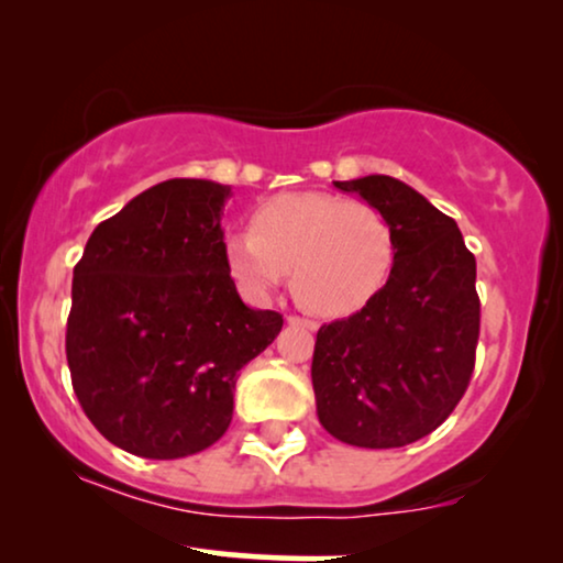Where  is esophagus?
I'll use <instances>...</instances> for the list:
<instances>
[{
	"label": "esophagus",
	"mask_w": 563,
	"mask_h": 563,
	"mask_svg": "<svg viewBox=\"0 0 563 563\" xmlns=\"http://www.w3.org/2000/svg\"><path fill=\"white\" fill-rule=\"evenodd\" d=\"M287 322H289V325H302V328H307V330H318V322L305 320V318H297V314H289Z\"/></svg>",
	"instance_id": "obj_1"
}]
</instances>
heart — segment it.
Listing matches in <instances>:
<instances>
[{
	"label": "heart",
	"mask_w": 563,
	"mask_h": 563,
	"mask_svg": "<svg viewBox=\"0 0 563 563\" xmlns=\"http://www.w3.org/2000/svg\"><path fill=\"white\" fill-rule=\"evenodd\" d=\"M222 258L238 289L266 299L291 272L307 310L343 318L379 295L395 266V233L374 205L325 191H284L251 212V233H228Z\"/></svg>",
	"instance_id": "obj_1"
}]
</instances>
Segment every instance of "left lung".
<instances>
[{
	"instance_id": "8db88e82",
	"label": "left lung",
	"mask_w": 563,
	"mask_h": 563,
	"mask_svg": "<svg viewBox=\"0 0 563 563\" xmlns=\"http://www.w3.org/2000/svg\"><path fill=\"white\" fill-rule=\"evenodd\" d=\"M333 184L389 220L395 266L356 314L318 330V418L349 445L399 449L433 433L472 379L476 261L456 222L405 181L372 174Z\"/></svg>"
}]
</instances>
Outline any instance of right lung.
<instances>
[{"label": "right lung", "instance_id": "add662e5", "mask_svg": "<svg viewBox=\"0 0 563 563\" xmlns=\"http://www.w3.org/2000/svg\"><path fill=\"white\" fill-rule=\"evenodd\" d=\"M230 187L168 179L99 222L74 268L66 358L95 428L143 459H184L233 420L238 372L274 343L222 258Z\"/></svg>", "mask_w": 563, "mask_h": 563}]
</instances>
